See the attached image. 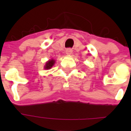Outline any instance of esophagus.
<instances>
[{"mask_svg":"<svg viewBox=\"0 0 131 131\" xmlns=\"http://www.w3.org/2000/svg\"><path fill=\"white\" fill-rule=\"evenodd\" d=\"M66 53L67 55H70V54L72 53V50L70 49V48H68V49L66 50Z\"/></svg>","mask_w":131,"mask_h":131,"instance_id":"1","label":"esophagus"}]
</instances>
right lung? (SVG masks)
I'll return each mask as SVG.
<instances>
[{
    "label": "right lung",
    "instance_id": "1",
    "mask_svg": "<svg viewBox=\"0 0 131 131\" xmlns=\"http://www.w3.org/2000/svg\"><path fill=\"white\" fill-rule=\"evenodd\" d=\"M54 63H55V60H54L52 59V60H48V62L46 63V65H45V69H50V68H52V67L54 66Z\"/></svg>",
    "mask_w": 131,
    "mask_h": 131
}]
</instances>
